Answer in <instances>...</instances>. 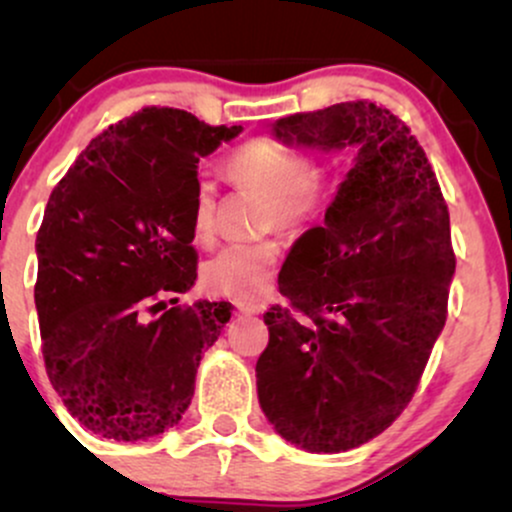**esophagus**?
<instances>
[{
    "instance_id": "obj_1",
    "label": "esophagus",
    "mask_w": 512,
    "mask_h": 512,
    "mask_svg": "<svg viewBox=\"0 0 512 512\" xmlns=\"http://www.w3.org/2000/svg\"><path fill=\"white\" fill-rule=\"evenodd\" d=\"M236 308L240 310V313H245V315H257V313H262L264 305L250 303V301H236Z\"/></svg>"
}]
</instances>
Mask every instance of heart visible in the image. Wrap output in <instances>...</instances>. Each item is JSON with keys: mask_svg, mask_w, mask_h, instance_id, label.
<instances>
[{"mask_svg": "<svg viewBox=\"0 0 512 512\" xmlns=\"http://www.w3.org/2000/svg\"><path fill=\"white\" fill-rule=\"evenodd\" d=\"M228 173L243 187L269 197L264 228H303L320 221L334 199V173L330 166L313 163L303 151L274 142L252 139L228 158ZM216 190L199 180L192 192V233L199 243L214 238ZM281 260V245L274 238L255 243H231L204 264V284L219 296L255 301L272 289Z\"/></svg>", "mask_w": 512, "mask_h": 512, "instance_id": "b5f03b06", "label": "heart"}]
</instances>
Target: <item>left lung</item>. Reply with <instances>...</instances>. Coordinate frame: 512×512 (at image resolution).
<instances>
[{"instance_id": "8db88e82", "label": "left lung", "mask_w": 512, "mask_h": 512, "mask_svg": "<svg viewBox=\"0 0 512 512\" xmlns=\"http://www.w3.org/2000/svg\"><path fill=\"white\" fill-rule=\"evenodd\" d=\"M274 137L356 146L325 223L296 240L279 274L289 305L264 315L257 395L276 433L344 452L407 409L448 317L450 214L409 127L370 101L281 117Z\"/></svg>"}]
</instances>
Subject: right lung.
Segmentation results:
<instances>
[{
	"label": "right lung",
	"mask_w": 512,
	"mask_h": 512,
	"mask_svg": "<svg viewBox=\"0 0 512 512\" xmlns=\"http://www.w3.org/2000/svg\"><path fill=\"white\" fill-rule=\"evenodd\" d=\"M240 129L151 105L98 134L52 190L35 238L45 370L98 436L178 424L199 358L231 320L226 301L175 303L197 279V163Z\"/></svg>",
	"instance_id": "obj_1"
}]
</instances>
